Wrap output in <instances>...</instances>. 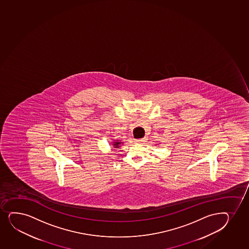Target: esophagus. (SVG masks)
<instances>
[{"label":"esophagus","mask_w":249,"mask_h":249,"mask_svg":"<svg viewBox=\"0 0 249 249\" xmlns=\"http://www.w3.org/2000/svg\"><path fill=\"white\" fill-rule=\"evenodd\" d=\"M143 141H145V139H140V140H135V142H137V143H142Z\"/></svg>","instance_id":"obj_1"}]
</instances>
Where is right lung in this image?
I'll return each mask as SVG.
<instances>
[{"label": "right lung", "instance_id": "add662e5", "mask_svg": "<svg viewBox=\"0 0 249 249\" xmlns=\"http://www.w3.org/2000/svg\"><path fill=\"white\" fill-rule=\"evenodd\" d=\"M121 143H122V142H120V141H119V140H116L115 142H113V143H112V144L114 145V148H119Z\"/></svg>", "mask_w": 249, "mask_h": 249}]
</instances>
